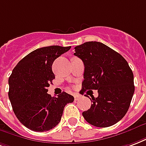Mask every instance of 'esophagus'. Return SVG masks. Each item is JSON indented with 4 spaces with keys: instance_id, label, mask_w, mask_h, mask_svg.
Listing matches in <instances>:
<instances>
[{
    "instance_id": "1",
    "label": "esophagus",
    "mask_w": 146,
    "mask_h": 146,
    "mask_svg": "<svg viewBox=\"0 0 146 146\" xmlns=\"http://www.w3.org/2000/svg\"><path fill=\"white\" fill-rule=\"evenodd\" d=\"M81 98H82V96L80 95H79V94H76L74 96V100H75V101H78L79 100H80Z\"/></svg>"
}]
</instances>
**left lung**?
<instances>
[{"mask_svg":"<svg viewBox=\"0 0 146 146\" xmlns=\"http://www.w3.org/2000/svg\"><path fill=\"white\" fill-rule=\"evenodd\" d=\"M74 49L85 67L81 94L87 90L99 94L90 99L93 104L83 117L96 127L114 125L126 114L134 94L132 70L122 55L100 42H86Z\"/></svg>","mask_w":146,"mask_h":146,"instance_id":"obj_1","label":"left lung"}]
</instances>
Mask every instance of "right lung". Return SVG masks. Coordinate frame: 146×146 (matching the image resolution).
Instances as JSON below:
<instances>
[{"instance_id":"1","label":"right lung","mask_w":146,"mask_h":146,"mask_svg":"<svg viewBox=\"0 0 146 146\" xmlns=\"http://www.w3.org/2000/svg\"><path fill=\"white\" fill-rule=\"evenodd\" d=\"M71 46H50L32 51L14 67L9 77V99L20 122L34 132H45L58 125L63 109L74 97L63 92L58 97L47 93L55 78L52 65Z\"/></svg>"}]
</instances>
